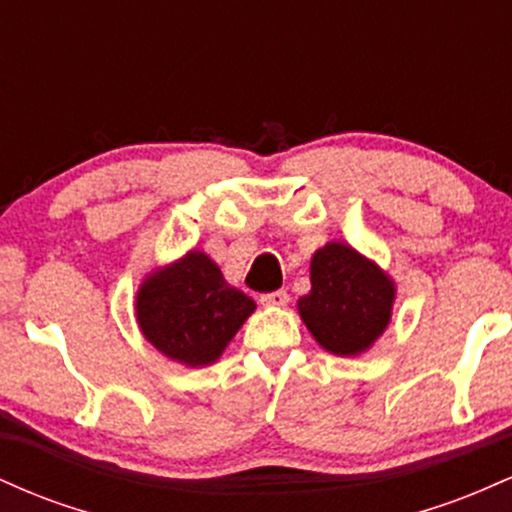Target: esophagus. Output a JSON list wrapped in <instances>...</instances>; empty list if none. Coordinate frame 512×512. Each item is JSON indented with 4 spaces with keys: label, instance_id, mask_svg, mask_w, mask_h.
<instances>
[{
    "label": "esophagus",
    "instance_id": "34e87169",
    "mask_svg": "<svg viewBox=\"0 0 512 512\" xmlns=\"http://www.w3.org/2000/svg\"><path fill=\"white\" fill-rule=\"evenodd\" d=\"M260 303L264 308H286L289 305V293L286 291H272L260 296Z\"/></svg>",
    "mask_w": 512,
    "mask_h": 512
}]
</instances>
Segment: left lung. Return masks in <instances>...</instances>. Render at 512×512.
Here are the masks:
<instances>
[{"mask_svg":"<svg viewBox=\"0 0 512 512\" xmlns=\"http://www.w3.org/2000/svg\"><path fill=\"white\" fill-rule=\"evenodd\" d=\"M397 286L378 262L342 240H330L310 260V293L298 315L313 339L334 356L354 358L383 337Z\"/></svg>","mask_w":512,"mask_h":512,"instance_id":"1","label":"left lung"}]
</instances>
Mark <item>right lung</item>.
Masks as SVG:
<instances>
[{"mask_svg":"<svg viewBox=\"0 0 512 512\" xmlns=\"http://www.w3.org/2000/svg\"><path fill=\"white\" fill-rule=\"evenodd\" d=\"M255 308L202 250H187L180 260L146 274L134 301L146 342L187 368L219 361Z\"/></svg>","mask_w":512,"mask_h":512,"instance_id":"right-lung-1","label":"right lung"}]
</instances>
